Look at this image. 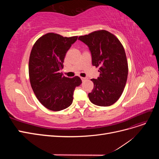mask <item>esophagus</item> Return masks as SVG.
<instances>
[{"label":"esophagus","mask_w":159,"mask_h":159,"mask_svg":"<svg viewBox=\"0 0 159 159\" xmlns=\"http://www.w3.org/2000/svg\"><path fill=\"white\" fill-rule=\"evenodd\" d=\"M81 80H82V81H84V80H86V78H82V77H81Z\"/></svg>","instance_id":"esophagus-1"}]
</instances>
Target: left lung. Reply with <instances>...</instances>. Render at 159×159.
<instances>
[{
  "label": "left lung",
  "mask_w": 159,
  "mask_h": 159,
  "mask_svg": "<svg viewBox=\"0 0 159 159\" xmlns=\"http://www.w3.org/2000/svg\"><path fill=\"white\" fill-rule=\"evenodd\" d=\"M78 40L88 46L92 64L100 72L97 80H91L94 86L88 94L90 102L110 106L121 97L127 82L128 63L124 48L116 36L105 30L80 36Z\"/></svg>",
  "instance_id": "left-lung-1"
}]
</instances>
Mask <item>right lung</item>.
<instances>
[{"mask_svg": "<svg viewBox=\"0 0 159 159\" xmlns=\"http://www.w3.org/2000/svg\"><path fill=\"white\" fill-rule=\"evenodd\" d=\"M78 36L64 37L49 32L38 38L29 58L30 82L36 97L48 109L59 111L73 102L75 88L81 84L78 76L62 75L64 57Z\"/></svg>", "mask_w": 159, "mask_h": 159, "instance_id": "add662e5", "label": "right lung"}]
</instances>
